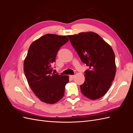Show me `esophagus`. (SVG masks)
Segmentation results:
<instances>
[{"label": "esophagus", "mask_w": 133, "mask_h": 133, "mask_svg": "<svg viewBox=\"0 0 133 133\" xmlns=\"http://www.w3.org/2000/svg\"><path fill=\"white\" fill-rule=\"evenodd\" d=\"M70 77L72 79H74L75 77V75H70Z\"/></svg>", "instance_id": "obj_1"}]
</instances>
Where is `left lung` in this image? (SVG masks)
<instances>
[{"label":"left lung","instance_id":"8db88e82","mask_svg":"<svg viewBox=\"0 0 133 133\" xmlns=\"http://www.w3.org/2000/svg\"><path fill=\"white\" fill-rule=\"evenodd\" d=\"M82 62L89 67L85 71V82L80 86L82 94L91 100L105 95L116 73L113 50L100 35L94 32L68 35Z\"/></svg>","mask_w":133,"mask_h":133}]
</instances>
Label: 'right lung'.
<instances>
[{"mask_svg":"<svg viewBox=\"0 0 133 133\" xmlns=\"http://www.w3.org/2000/svg\"><path fill=\"white\" fill-rule=\"evenodd\" d=\"M69 41L66 36L47 34L31 44L24 62L28 84L42 102L54 104L64 95L69 76L52 73L51 65L60 49Z\"/></svg>","mask_w":133,"mask_h":133,"instance_id":"1","label":"right lung"}]
</instances>
